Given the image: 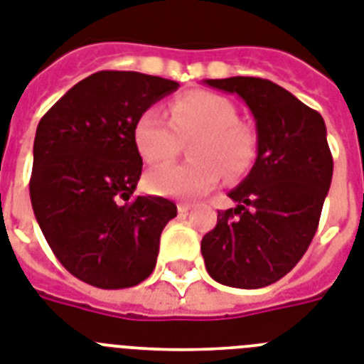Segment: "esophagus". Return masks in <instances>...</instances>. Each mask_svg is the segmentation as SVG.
Instances as JSON below:
<instances>
[{
  "instance_id": "obj_1",
  "label": "esophagus",
  "mask_w": 364,
  "mask_h": 364,
  "mask_svg": "<svg viewBox=\"0 0 364 364\" xmlns=\"http://www.w3.org/2000/svg\"><path fill=\"white\" fill-rule=\"evenodd\" d=\"M192 209V205L191 203H177V210H179V213H181V215H187L188 210Z\"/></svg>"
}]
</instances>
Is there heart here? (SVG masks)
<instances>
[{"label":"heart","mask_w":364,"mask_h":364,"mask_svg":"<svg viewBox=\"0 0 364 364\" xmlns=\"http://www.w3.org/2000/svg\"><path fill=\"white\" fill-rule=\"evenodd\" d=\"M237 109L228 97L194 90L176 97L168 107V120L151 107L139 116L133 142L148 164L166 163L179 151V139L188 144L192 161L166 164L146 176V187L157 196L196 198L210 191L222 177L248 172L257 155V136L248 125L237 122Z\"/></svg>","instance_id":"1"}]
</instances>
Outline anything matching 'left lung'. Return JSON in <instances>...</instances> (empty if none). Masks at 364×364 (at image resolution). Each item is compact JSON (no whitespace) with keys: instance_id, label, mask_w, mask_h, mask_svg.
<instances>
[{"instance_id":"1","label":"left lung","mask_w":364,"mask_h":364,"mask_svg":"<svg viewBox=\"0 0 364 364\" xmlns=\"http://www.w3.org/2000/svg\"><path fill=\"white\" fill-rule=\"evenodd\" d=\"M237 94L257 127V159L228 196L235 209L201 239L209 276L235 289H261L289 274L309 248L333 177L323 118L261 77L205 79Z\"/></svg>"}]
</instances>
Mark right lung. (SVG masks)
Here are the masks:
<instances>
[{"mask_svg": "<svg viewBox=\"0 0 364 364\" xmlns=\"http://www.w3.org/2000/svg\"><path fill=\"white\" fill-rule=\"evenodd\" d=\"M179 83L103 70L73 85L38 122L29 181L33 210L51 252L77 279L127 289L154 272L173 201L136 196L139 116Z\"/></svg>", "mask_w": 364, "mask_h": 364, "instance_id": "obj_1", "label": "right lung"}]
</instances>
